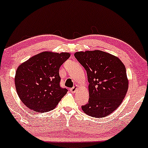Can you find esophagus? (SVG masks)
<instances>
[{
    "label": "esophagus",
    "instance_id": "obj_1",
    "mask_svg": "<svg viewBox=\"0 0 148 148\" xmlns=\"http://www.w3.org/2000/svg\"><path fill=\"white\" fill-rule=\"evenodd\" d=\"M77 88H78V86H75L73 87L72 88L70 89V92L71 93H75Z\"/></svg>",
    "mask_w": 148,
    "mask_h": 148
}]
</instances>
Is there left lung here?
Segmentation results:
<instances>
[{
  "instance_id": "8db88e82",
  "label": "left lung",
  "mask_w": 148,
  "mask_h": 148,
  "mask_svg": "<svg viewBox=\"0 0 148 148\" xmlns=\"http://www.w3.org/2000/svg\"><path fill=\"white\" fill-rule=\"evenodd\" d=\"M75 57L87 72L89 82L88 103L82 110L91 116L110 114L122 103L129 88L126 68L122 61L101 50L77 52Z\"/></svg>"
}]
</instances>
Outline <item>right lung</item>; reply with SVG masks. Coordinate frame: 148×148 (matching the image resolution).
<instances>
[{
	"instance_id": "add662e5",
	"label": "right lung",
	"mask_w": 148,
	"mask_h": 148,
	"mask_svg": "<svg viewBox=\"0 0 148 148\" xmlns=\"http://www.w3.org/2000/svg\"><path fill=\"white\" fill-rule=\"evenodd\" d=\"M70 56L69 52L44 51L18 66L15 76L16 91L27 108L38 112L55 108L68 91L60 87L59 69Z\"/></svg>"
}]
</instances>
